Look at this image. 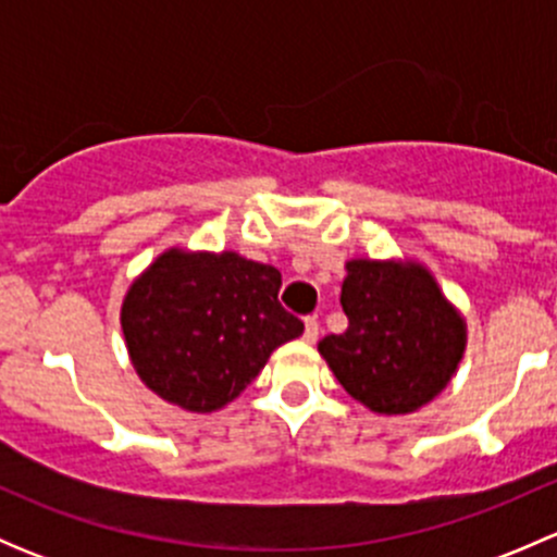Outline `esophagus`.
<instances>
[{
    "label": "esophagus",
    "mask_w": 557,
    "mask_h": 557,
    "mask_svg": "<svg viewBox=\"0 0 557 557\" xmlns=\"http://www.w3.org/2000/svg\"><path fill=\"white\" fill-rule=\"evenodd\" d=\"M318 334H320L318 318H307L305 320V342H310V345H314V342H318Z\"/></svg>",
    "instance_id": "1"
}]
</instances>
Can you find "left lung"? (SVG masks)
Segmentation results:
<instances>
[{"mask_svg":"<svg viewBox=\"0 0 557 557\" xmlns=\"http://www.w3.org/2000/svg\"><path fill=\"white\" fill-rule=\"evenodd\" d=\"M345 334L318 352L339 385L374 414H409L434 401L466 352V318L418 258H350L345 263Z\"/></svg>","mask_w":557,"mask_h":557,"instance_id":"1","label":"left lung"}]
</instances>
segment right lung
Listing matches in <instances>:
<instances>
[{"instance_id":"obj_1","label":"right lung","mask_w":557,"mask_h":557,"mask_svg":"<svg viewBox=\"0 0 557 557\" xmlns=\"http://www.w3.org/2000/svg\"><path fill=\"white\" fill-rule=\"evenodd\" d=\"M283 274L237 250L166 247L128 285V361L166 404L210 414L239 396L305 323L280 307Z\"/></svg>"}]
</instances>
